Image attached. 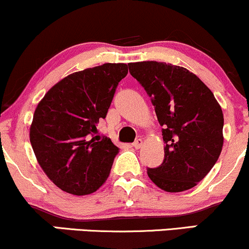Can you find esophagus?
<instances>
[{
  "label": "esophagus",
  "instance_id": "34e87169",
  "mask_svg": "<svg viewBox=\"0 0 249 249\" xmlns=\"http://www.w3.org/2000/svg\"><path fill=\"white\" fill-rule=\"evenodd\" d=\"M132 145H133L134 148H141L142 146V138H138L136 142H133Z\"/></svg>",
  "mask_w": 249,
  "mask_h": 249
}]
</instances>
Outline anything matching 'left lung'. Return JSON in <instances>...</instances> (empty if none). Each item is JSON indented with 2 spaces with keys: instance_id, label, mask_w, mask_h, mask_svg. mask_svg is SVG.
Segmentation results:
<instances>
[{
  "instance_id": "obj_1",
  "label": "left lung",
  "mask_w": 249,
  "mask_h": 249,
  "mask_svg": "<svg viewBox=\"0 0 249 249\" xmlns=\"http://www.w3.org/2000/svg\"><path fill=\"white\" fill-rule=\"evenodd\" d=\"M130 73L152 99L162 127L165 157L147 176L166 192L198 185L212 170L224 145V115L218 101L198 76L170 63H130Z\"/></svg>"
}]
</instances>
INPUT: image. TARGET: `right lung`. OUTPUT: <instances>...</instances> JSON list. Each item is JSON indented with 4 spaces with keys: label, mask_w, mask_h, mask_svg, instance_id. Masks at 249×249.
I'll use <instances>...</instances> for the list:
<instances>
[{
    "label": "right lung",
    "mask_w": 249,
    "mask_h": 249,
    "mask_svg": "<svg viewBox=\"0 0 249 249\" xmlns=\"http://www.w3.org/2000/svg\"><path fill=\"white\" fill-rule=\"evenodd\" d=\"M127 64L105 63L59 81L37 105L30 142L37 161L57 187L73 196L93 193L107 181L118 147L99 136Z\"/></svg>",
    "instance_id": "right-lung-1"
}]
</instances>
